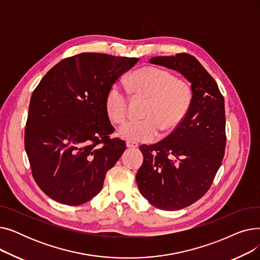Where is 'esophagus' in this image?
<instances>
[{"mask_svg": "<svg viewBox=\"0 0 260 260\" xmlns=\"http://www.w3.org/2000/svg\"><path fill=\"white\" fill-rule=\"evenodd\" d=\"M138 146H139V144L136 143V142H131V141L126 142V147L127 148H137Z\"/></svg>", "mask_w": 260, "mask_h": 260, "instance_id": "obj_1", "label": "esophagus"}]
</instances>
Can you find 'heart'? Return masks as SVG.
<instances>
[{"label":"heart","mask_w":260,"mask_h":260,"mask_svg":"<svg viewBox=\"0 0 260 260\" xmlns=\"http://www.w3.org/2000/svg\"><path fill=\"white\" fill-rule=\"evenodd\" d=\"M132 91L148 99L142 121L125 123L119 135L131 142H151L159 132L170 134L186 117L193 101L192 88L186 82L176 79L170 72L155 66H145L134 72L128 79ZM127 98L121 89L113 85L105 95L108 118L122 124L127 116Z\"/></svg>","instance_id":"b5f03b06"}]
</instances>
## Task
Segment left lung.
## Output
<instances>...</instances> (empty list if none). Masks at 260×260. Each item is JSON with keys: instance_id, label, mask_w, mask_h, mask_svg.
<instances>
[{"instance_id": "obj_1", "label": "left lung", "mask_w": 260, "mask_h": 260, "mask_svg": "<svg viewBox=\"0 0 260 260\" xmlns=\"http://www.w3.org/2000/svg\"><path fill=\"white\" fill-rule=\"evenodd\" d=\"M149 63L181 74L193 92L181 124L162 141L140 146L143 163L136 175L149 203L176 211L206 194L221 166L226 140L224 99L212 76L190 54L154 57Z\"/></svg>"}]
</instances>
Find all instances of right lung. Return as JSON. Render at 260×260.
Instances as JSON below:
<instances>
[{"label":"right lung","instance_id":"add662e5","mask_svg":"<svg viewBox=\"0 0 260 260\" xmlns=\"http://www.w3.org/2000/svg\"><path fill=\"white\" fill-rule=\"evenodd\" d=\"M138 60L80 53L54 65L34 90L25 151L37 184L51 199L79 206L101 190L125 151L124 141L108 138L115 129L105 95Z\"/></svg>","mask_w":260,"mask_h":260}]
</instances>
